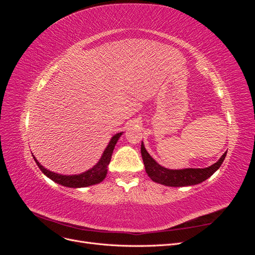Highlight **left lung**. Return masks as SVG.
Here are the masks:
<instances>
[{
  "label": "left lung",
  "instance_id": "obj_1",
  "mask_svg": "<svg viewBox=\"0 0 255 255\" xmlns=\"http://www.w3.org/2000/svg\"><path fill=\"white\" fill-rule=\"evenodd\" d=\"M226 155L227 152L223 154L218 161H216L214 165L207 168H187L180 169V170H171V169H167L157 164L151 157L141 142V156L145 172L148 173L152 181L171 187L191 186V185L202 183L218 170L223 160H225Z\"/></svg>",
  "mask_w": 255,
  "mask_h": 255
}]
</instances>
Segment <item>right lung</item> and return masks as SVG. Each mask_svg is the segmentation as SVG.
Here are the masks:
<instances>
[{"mask_svg": "<svg viewBox=\"0 0 255 255\" xmlns=\"http://www.w3.org/2000/svg\"><path fill=\"white\" fill-rule=\"evenodd\" d=\"M122 133L114 135L112 137L109 145H107L106 149L104 150L101 158H100V160L97 163V165H95L91 169H89V170L85 171L81 174L63 175V174L52 172L48 170V169H45L42 165H40V163L36 159L35 156H34V159L40 170L48 177H50L52 181H54L57 184L63 185V186H66V187H71V188L91 186V185L99 184L100 182H102L105 179V176L107 174V166L110 165V161L112 159V154L115 148V144L117 143Z\"/></svg>", "mask_w": 255, "mask_h": 255, "instance_id": "add662e5", "label": "right lung"}]
</instances>
